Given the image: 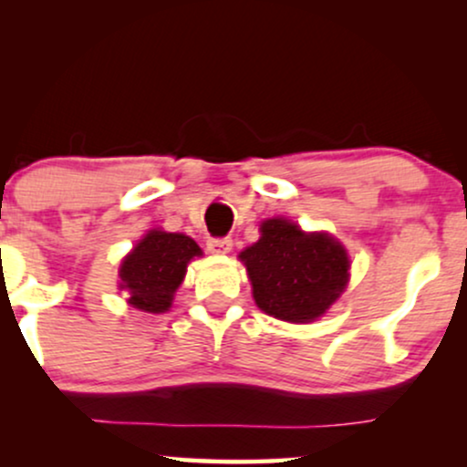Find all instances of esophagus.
Segmentation results:
<instances>
[{"instance_id": "esophagus-1", "label": "esophagus", "mask_w": 467, "mask_h": 467, "mask_svg": "<svg viewBox=\"0 0 467 467\" xmlns=\"http://www.w3.org/2000/svg\"><path fill=\"white\" fill-rule=\"evenodd\" d=\"M208 250L213 254H228L233 250V239L230 237H222V239H208Z\"/></svg>"}]
</instances>
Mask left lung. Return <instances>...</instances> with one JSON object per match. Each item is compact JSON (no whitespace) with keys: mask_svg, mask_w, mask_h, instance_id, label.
Instances as JSON below:
<instances>
[{"mask_svg":"<svg viewBox=\"0 0 467 467\" xmlns=\"http://www.w3.org/2000/svg\"><path fill=\"white\" fill-rule=\"evenodd\" d=\"M261 237L239 254L259 309L287 323H314L349 283L345 245L327 233H305L285 217L265 219Z\"/></svg>","mask_w":467,"mask_h":467,"instance_id":"1","label":"left lung"}]
</instances>
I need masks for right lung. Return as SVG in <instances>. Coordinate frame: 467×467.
<instances>
[{
	"mask_svg": "<svg viewBox=\"0 0 467 467\" xmlns=\"http://www.w3.org/2000/svg\"><path fill=\"white\" fill-rule=\"evenodd\" d=\"M202 248L191 237L166 230H149L122 259L118 287L130 292V305L147 314L169 312L191 259Z\"/></svg>",
	"mask_w": 467,
	"mask_h": 467,
	"instance_id": "right-lung-1",
	"label": "right lung"
}]
</instances>
